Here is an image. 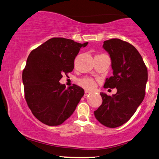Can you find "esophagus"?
Here are the masks:
<instances>
[{
    "instance_id": "1",
    "label": "esophagus",
    "mask_w": 159,
    "mask_h": 159,
    "mask_svg": "<svg viewBox=\"0 0 159 159\" xmlns=\"http://www.w3.org/2000/svg\"><path fill=\"white\" fill-rule=\"evenodd\" d=\"M89 93H90V92H89V91H85V93H84V96L85 97H86V96H88Z\"/></svg>"
}]
</instances>
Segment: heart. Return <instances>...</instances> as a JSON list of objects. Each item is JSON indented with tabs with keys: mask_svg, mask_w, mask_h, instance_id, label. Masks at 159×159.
Segmentation results:
<instances>
[{
	"mask_svg": "<svg viewBox=\"0 0 159 159\" xmlns=\"http://www.w3.org/2000/svg\"><path fill=\"white\" fill-rule=\"evenodd\" d=\"M79 84L84 89H90V90L93 89L96 86V82L91 78H84L80 79L79 80Z\"/></svg>",
	"mask_w": 159,
	"mask_h": 159,
	"instance_id": "1",
	"label": "heart"
}]
</instances>
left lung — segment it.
<instances>
[{"label": "left lung", "mask_w": 159, "mask_h": 159, "mask_svg": "<svg viewBox=\"0 0 159 159\" xmlns=\"http://www.w3.org/2000/svg\"><path fill=\"white\" fill-rule=\"evenodd\" d=\"M103 48L110 55L113 70V76L107 79L104 87L117 91L112 96L100 93L103 102L94 116L103 125L115 128L128 121L142 103L148 70L141 55L129 42L110 39L104 42Z\"/></svg>", "instance_id": "obj_1"}]
</instances>
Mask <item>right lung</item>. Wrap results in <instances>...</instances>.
<instances>
[{
  "label": "right lung",
  "mask_w": 159,
  "mask_h": 159,
  "mask_svg": "<svg viewBox=\"0 0 159 159\" xmlns=\"http://www.w3.org/2000/svg\"><path fill=\"white\" fill-rule=\"evenodd\" d=\"M72 39L54 37L33 50L22 73L24 97L33 115L49 126L60 125L70 117L84 90L73 84L66 88L59 80L74 68L81 47Z\"/></svg>",
  "instance_id": "add662e5"
}]
</instances>
